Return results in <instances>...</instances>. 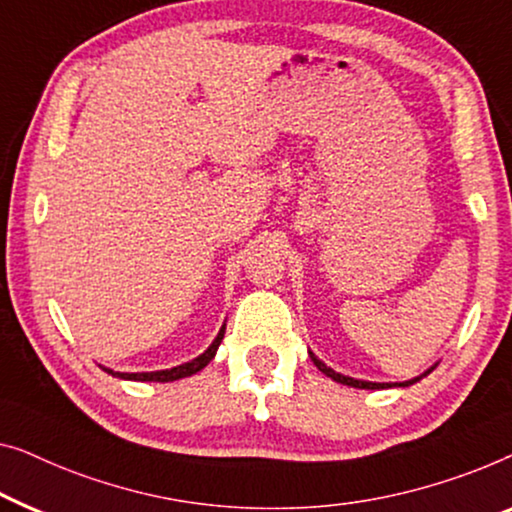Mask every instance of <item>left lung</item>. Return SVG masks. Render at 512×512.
I'll return each instance as SVG.
<instances>
[{
	"label": "left lung",
	"instance_id": "1",
	"mask_svg": "<svg viewBox=\"0 0 512 512\" xmlns=\"http://www.w3.org/2000/svg\"><path fill=\"white\" fill-rule=\"evenodd\" d=\"M308 355H311V359H313V364L318 366V369L325 373V376H329L331 380H336V383H341V385H348V387H359V390H385V387H408V385H413V383H417V380H420L422 376H427V373L434 369V366H431L429 371H424L422 376H417V378H413V380H406V383H369V380H357V378H350V376H343V373H336L334 369H329L327 364H322L318 357L313 355V352H308Z\"/></svg>",
	"mask_w": 512,
	"mask_h": 512
}]
</instances>
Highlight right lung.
<instances>
[{
	"label": "right lung",
	"instance_id": "obj_1",
	"mask_svg": "<svg viewBox=\"0 0 512 512\" xmlns=\"http://www.w3.org/2000/svg\"><path fill=\"white\" fill-rule=\"evenodd\" d=\"M222 336H225V327H222L218 331V336H215V341L208 345L206 352H201L199 357H194L192 362H185L181 366H174V369H167V371H150V373H120V371H111L106 369V366H102V369L106 373H111V376L115 378H122V380H150V383H171V380H181V378H187L192 376V373H197L204 369V366L211 362V359L215 357V352H218V345L222 341Z\"/></svg>",
	"mask_w": 512,
	"mask_h": 512
}]
</instances>
